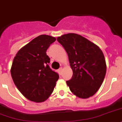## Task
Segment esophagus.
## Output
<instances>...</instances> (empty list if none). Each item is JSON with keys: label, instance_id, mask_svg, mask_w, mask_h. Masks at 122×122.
<instances>
[{"label": "esophagus", "instance_id": "obj_1", "mask_svg": "<svg viewBox=\"0 0 122 122\" xmlns=\"http://www.w3.org/2000/svg\"><path fill=\"white\" fill-rule=\"evenodd\" d=\"M62 71H63V68H62V67H60V68L58 69V72H59V74H60V75H61V73H62Z\"/></svg>", "mask_w": 122, "mask_h": 122}]
</instances>
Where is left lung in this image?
Instances as JSON below:
<instances>
[{
	"label": "left lung",
	"mask_w": 122,
	"mask_h": 122,
	"mask_svg": "<svg viewBox=\"0 0 122 122\" xmlns=\"http://www.w3.org/2000/svg\"><path fill=\"white\" fill-rule=\"evenodd\" d=\"M67 52L72 76L66 83L78 97L87 99L99 90L106 74V63L102 50L87 39L75 33L58 37Z\"/></svg>",
	"instance_id": "obj_1"
}]
</instances>
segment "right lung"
I'll list each match as a JSON object with an SVG mask.
<instances>
[{
	"mask_svg": "<svg viewBox=\"0 0 122 122\" xmlns=\"http://www.w3.org/2000/svg\"><path fill=\"white\" fill-rule=\"evenodd\" d=\"M56 41L55 37L41 35L21 48L14 59L11 76L20 92L30 101L42 102L53 92L59 79L49 66L46 50Z\"/></svg>",
	"mask_w": 122,
	"mask_h": 122,
	"instance_id": "right-lung-1",
	"label": "right lung"
}]
</instances>
